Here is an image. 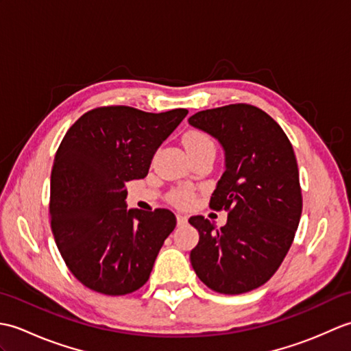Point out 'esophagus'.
Masks as SVG:
<instances>
[{"label":"esophagus","instance_id":"esophagus-1","mask_svg":"<svg viewBox=\"0 0 351 351\" xmlns=\"http://www.w3.org/2000/svg\"><path fill=\"white\" fill-rule=\"evenodd\" d=\"M176 221H178V225H185V223H187V217L182 214H176Z\"/></svg>","mask_w":351,"mask_h":351}]
</instances>
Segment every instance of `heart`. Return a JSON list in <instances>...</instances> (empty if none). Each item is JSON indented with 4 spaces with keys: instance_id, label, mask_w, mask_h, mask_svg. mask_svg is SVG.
<instances>
[{
    "instance_id": "obj_1",
    "label": "heart",
    "mask_w": 351,
    "mask_h": 351,
    "mask_svg": "<svg viewBox=\"0 0 351 351\" xmlns=\"http://www.w3.org/2000/svg\"><path fill=\"white\" fill-rule=\"evenodd\" d=\"M184 146L187 149L189 154H195L199 151H204V149H214L213 140L210 138L208 134L199 130H190L185 132L184 136ZM196 193L191 189H178L170 193L169 202L178 205V206H187L195 202Z\"/></svg>"
}]
</instances>
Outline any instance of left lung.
I'll return each mask as SVG.
<instances>
[{
    "instance_id": "8db88e82",
    "label": "left lung",
    "mask_w": 351,
    "mask_h": 351,
    "mask_svg": "<svg viewBox=\"0 0 351 351\" xmlns=\"http://www.w3.org/2000/svg\"><path fill=\"white\" fill-rule=\"evenodd\" d=\"M189 123L225 149L226 170L210 208L228 211L223 228L190 217L199 230L191 265L215 293H249L278 271L299 226L303 199L293 145L271 116L250 104L199 111Z\"/></svg>"
}]
</instances>
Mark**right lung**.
Listing matches in <instances>:
<instances>
[{
	"instance_id": "add662e5",
	"label": "right lung",
	"mask_w": 351,
	"mask_h": 351,
	"mask_svg": "<svg viewBox=\"0 0 351 351\" xmlns=\"http://www.w3.org/2000/svg\"><path fill=\"white\" fill-rule=\"evenodd\" d=\"M187 114L98 107L64 134L51 170L49 219L63 261L84 287L125 295L147 282L176 217L166 208L126 210L125 182L143 180Z\"/></svg>"
}]
</instances>
